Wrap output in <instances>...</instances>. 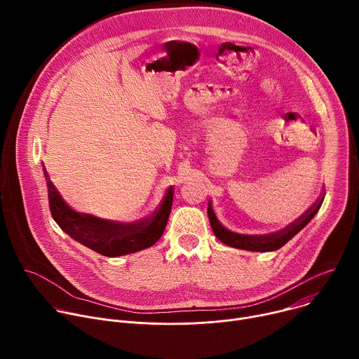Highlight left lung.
<instances>
[{"mask_svg":"<svg viewBox=\"0 0 359 359\" xmlns=\"http://www.w3.org/2000/svg\"><path fill=\"white\" fill-rule=\"evenodd\" d=\"M323 201H324V196L318 200V203L314 204V206L309 212H306L304 216H301L298 220H295L292 224H290L284 230H280L277 233L267 234V236H245V234H237V233L229 231L216 219V215L212 209V203H209L208 213H209V220H210V224H212V229H213L216 237L226 245H230L234 248H241V250H248V251H274V250L281 248L298 231H301V229H304L311 222V219L320 210Z\"/></svg>","mask_w":359,"mask_h":359,"instance_id":"1","label":"left lung"}]
</instances>
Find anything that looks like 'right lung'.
Listing matches in <instances>:
<instances>
[{"instance_id":"obj_1","label":"right lung","mask_w":359,"mask_h":359,"mask_svg":"<svg viewBox=\"0 0 359 359\" xmlns=\"http://www.w3.org/2000/svg\"><path fill=\"white\" fill-rule=\"evenodd\" d=\"M43 176L48 186V201L53 219L74 240L102 255L119 257L147 248L155 244L165 231L173 203L172 187L168 190L162 206L155 215L146 220L122 224L72 210L50 182L45 166Z\"/></svg>"}]
</instances>
